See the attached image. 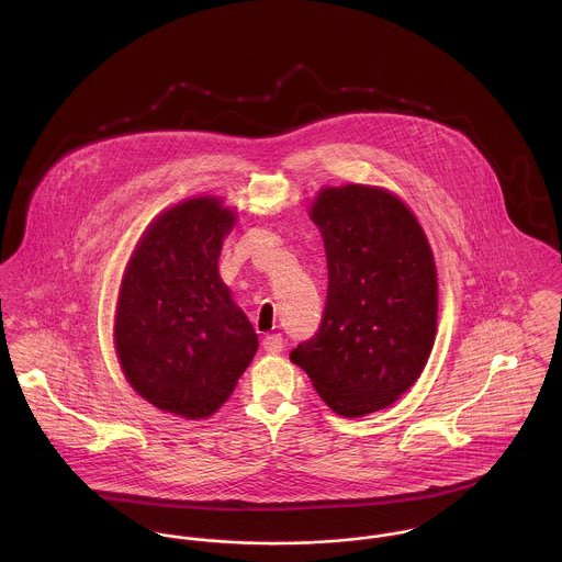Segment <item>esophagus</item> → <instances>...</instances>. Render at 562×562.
Returning a JSON list of instances; mask_svg holds the SVG:
<instances>
[{
  "mask_svg": "<svg viewBox=\"0 0 562 562\" xmlns=\"http://www.w3.org/2000/svg\"><path fill=\"white\" fill-rule=\"evenodd\" d=\"M261 346H263V350H266L268 355H277V352H281V350H283V337H281L279 333H274V335H266V337H263V341H261Z\"/></svg>",
  "mask_w": 562,
  "mask_h": 562,
  "instance_id": "1",
  "label": "esophagus"
}]
</instances>
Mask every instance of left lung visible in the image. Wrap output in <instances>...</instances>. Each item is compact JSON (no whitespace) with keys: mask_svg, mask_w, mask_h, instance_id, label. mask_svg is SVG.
Instances as JSON below:
<instances>
[{"mask_svg":"<svg viewBox=\"0 0 562 562\" xmlns=\"http://www.w3.org/2000/svg\"><path fill=\"white\" fill-rule=\"evenodd\" d=\"M328 268L318 333L290 352L341 417H363L419 379L437 333V268L415 214L385 188L326 186L310 207Z\"/></svg>","mask_w":562,"mask_h":562,"instance_id":"1","label":"left lung"}]
</instances>
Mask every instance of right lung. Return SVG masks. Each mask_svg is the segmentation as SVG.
<instances>
[{"mask_svg":"<svg viewBox=\"0 0 562 562\" xmlns=\"http://www.w3.org/2000/svg\"><path fill=\"white\" fill-rule=\"evenodd\" d=\"M236 212L192 196L147 227L119 290L114 348L127 383L166 413L203 419L234 394L257 333L218 274Z\"/></svg>","mask_w":562,"mask_h":562,"instance_id":"1","label":"right lung"}]
</instances>
